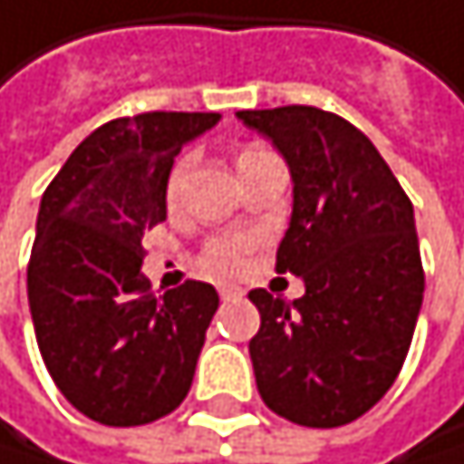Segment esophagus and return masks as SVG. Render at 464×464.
Listing matches in <instances>:
<instances>
[{"label": "esophagus", "instance_id": "obj_1", "mask_svg": "<svg viewBox=\"0 0 464 464\" xmlns=\"http://www.w3.org/2000/svg\"><path fill=\"white\" fill-rule=\"evenodd\" d=\"M220 297H224V300H240V297H244V289L235 286V283H227V286H220Z\"/></svg>", "mask_w": 464, "mask_h": 464}]
</instances>
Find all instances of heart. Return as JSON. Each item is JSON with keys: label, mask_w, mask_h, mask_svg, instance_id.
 Here are the masks:
<instances>
[{"label": "heart", "mask_w": 464, "mask_h": 464, "mask_svg": "<svg viewBox=\"0 0 464 464\" xmlns=\"http://www.w3.org/2000/svg\"><path fill=\"white\" fill-rule=\"evenodd\" d=\"M263 150H246L240 152L237 161H244V158H252V155H260ZM187 172V158L184 161H178L172 178H169V192L178 189V184H181V178ZM246 237H220L215 240V244L207 246V255H204V263L212 269V272H237L240 263H244V252H246Z\"/></svg>", "instance_id": "heart-1"}]
</instances>
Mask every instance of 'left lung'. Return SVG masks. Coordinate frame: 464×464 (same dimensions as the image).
I'll list each match as a JSON object with an SVG mask.
<instances>
[{
    "label": "left lung",
    "mask_w": 464,
    "mask_h": 464,
    "mask_svg": "<svg viewBox=\"0 0 464 464\" xmlns=\"http://www.w3.org/2000/svg\"><path fill=\"white\" fill-rule=\"evenodd\" d=\"M237 119L289 167L292 218L277 272L306 286L292 303L249 292L260 312L249 340L257 392L297 425L354 422L397 380L422 309L414 207L377 147L334 112L295 104Z\"/></svg>",
    "instance_id": "1"
}]
</instances>
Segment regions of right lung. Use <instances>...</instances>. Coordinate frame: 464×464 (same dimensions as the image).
I'll return each instance as SVG.
<instances>
[{
    "label": "right lung",
    "instance_id": "add662e5",
    "mask_svg": "<svg viewBox=\"0 0 464 464\" xmlns=\"http://www.w3.org/2000/svg\"><path fill=\"white\" fill-rule=\"evenodd\" d=\"M218 112L115 119L72 150L42 195L27 303L53 382L84 417L130 428L184 402L218 312L209 283L155 295L141 275L147 229L167 220V181Z\"/></svg>",
    "mask_w": 464,
    "mask_h": 464
}]
</instances>
